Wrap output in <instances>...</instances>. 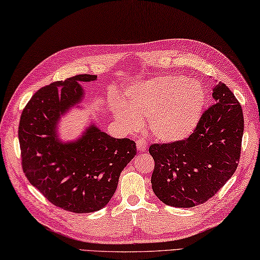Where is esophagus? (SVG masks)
Here are the masks:
<instances>
[{
    "instance_id": "1",
    "label": "esophagus",
    "mask_w": 260,
    "mask_h": 260,
    "mask_svg": "<svg viewBox=\"0 0 260 260\" xmlns=\"http://www.w3.org/2000/svg\"><path fill=\"white\" fill-rule=\"evenodd\" d=\"M136 144H137V148L138 151L140 152H144L146 150L147 147V142L145 140V138H138L137 142H136Z\"/></svg>"
}]
</instances>
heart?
Masks as SVG:
<instances>
[{"mask_svg":"<svg viewBox=\"0 0 260 260\" xmlns=\"http://www.w3.org/2000/svg\"><path fill=\"white\" fill-rule=\"evenodd\" d=\"M205 102V90L198 82L170 75L136 83L124 91L122 101L113 99L110 108L125 130H138L142 118H150L148 125L156 138L175 142L196 129Z\"/></svg>","mask_w":260,"mask_h":260,"instance_id":"b5f03b06","label":"heart"}]
</instances>
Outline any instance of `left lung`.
<instances>
[{
  "label": "left lung",
  "mask_w": 260,
  "mask_h": 260,
  "mask_svg": "<svg viewBox=\"0 0 260 260\" xmlns=\"http://www.w3.org/2000/svg\"><path fill=\"white\" fill-rule=\"evenodd\" d=\"M214 102L203 113L189 137L152 144V189L166 205L193 207L213 197L240 162L244 117L240 102L218 82Z\"/></svg>",
  "instance_id": "1"
}]
</instances>
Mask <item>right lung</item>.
Here are the masks:
<instances>
[{
	"instance_id": "1",
	"label": "right lung",
	"mask_w": 260,
	"mask_h": 260,
	"mask_svg": "<svg viewBox=\"0 0 260 260\" xmlns=\"http://www.w3.org/2000/svg\"><path fill=\"white\" fill-rule=\"evenodd\" d=\"M95 79V75H77L40 88L19 121L25 176L55 206L74 213L107 205L121 172L137 153L134 140L113 138L93 124L76 142L57 139L59 116L82 100L79 83Z\"/></svg>"
}]
</instances>
